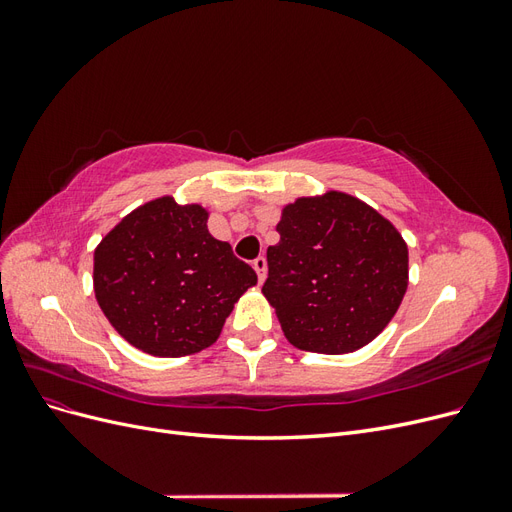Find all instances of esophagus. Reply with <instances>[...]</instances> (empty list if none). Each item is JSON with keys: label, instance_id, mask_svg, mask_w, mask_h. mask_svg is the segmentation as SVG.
<instances>
[{"label": "esophagus", "instance_id": "obj_1", "mask_svg": "<svg viewBox=\"0 0 512 512\" xmlns=\"http://www.w3.org/2000/svg\"><path fill=\"white\" fill-rule=\"evenodd\" d=\"M252 267H254L256 275H258V282H260V284L265 282V277H267V260L262 258V256H258V258L252 262Z\"/></svg>", "mask_w": 512, "mask_h": 512}]
</instances>
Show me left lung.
Wrapping results in <instances>:
<instances>
[{"instance_id": "1", "label": "left lung", "mask_w": 512, "mask_h": 512, "mask_svg": "<svg viewBox=\"0 0 512 512\" xmlns=\"http://www.w3.org/2000/svg\"><path fill=\"white\" fill-rule=\"evenodd\" d=\"M262 294L288 342L346 354L386 329L408 290V245L374 207L346 192L301 196L282 209Z\"/></svg>"}]
</instances>
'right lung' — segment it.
Returning <instances> with one entry per match:
<instances>
[{"instance_id": "add662e5", "label": "right lung", "mask_w": 512, "mask_h": 512, "mask_svg": "<svg viewBox=\"0 0 512 512\" xmlns=\"http://www.w3.org/2000/svg\"><path fill=\"white\" fill-rule=\"evenodd\" d=\"M209 211L160 196L136 207L94 250L96 301L126 342L151 356H185L220 337L258 277L215 239Z\"/></svg>"}]
</instances>
